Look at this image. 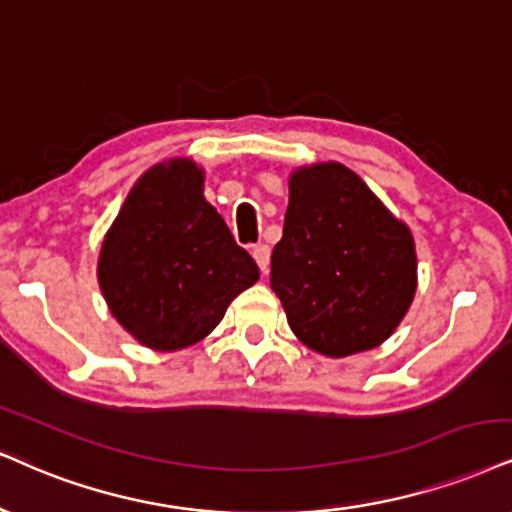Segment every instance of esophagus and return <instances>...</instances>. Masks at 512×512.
<instances>
[{"mask_svg":"<svg viewBox=\"0 0 512 512\" xmlns=\"http://www.w3.org/2000/svg\"><path fill=\"white\" fill-rule=\"evenodd\" d=\"M251 256L256 258L258 268H261V273H268V266H270V249L268 244H254L251 246Z\"/></svg>","mask_w":512,"mask_h":512,"instance_id":"1","label":"esophagus"}]
</instances>
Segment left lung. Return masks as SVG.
Masks as SVG:
<instances>
[{
	"mask_svg": "<svg viewBox=\"0 0 512 512\" xmlns=\"http://www.w3.org/2000/svg\"><path fill=\"white\" fill-rule=\"evenodd\" d=\"M270 287L299 342L330 358L370 351L394 334L418 289L410 227L337 161L289 175L285 230Z\"/></svg>",
	"mask_w": 512,
	"mask_h": 512,
	"instance_id": "left-lung-1",
	"label": "left lung"
}]
</instances>
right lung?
I'll return each instance as SVG.
<instances>
[{
  "mask_svg": "<svg viewBox=\"0 0 512 512\" xmlns=\"http://www.w3.org/2000/svg\"><path fill=\"white\" fill-rule=\"evenodd\" d=\"M204 175L187 156L144 170L102 239L99 289L118 325L147 349L201 342L261 275L206 201Z\"/></svg>",
  "mask_w": 512,
  "mask_h": 512,
  "instance_id": "1",
  "label": "right lung"
}]
</instances>
